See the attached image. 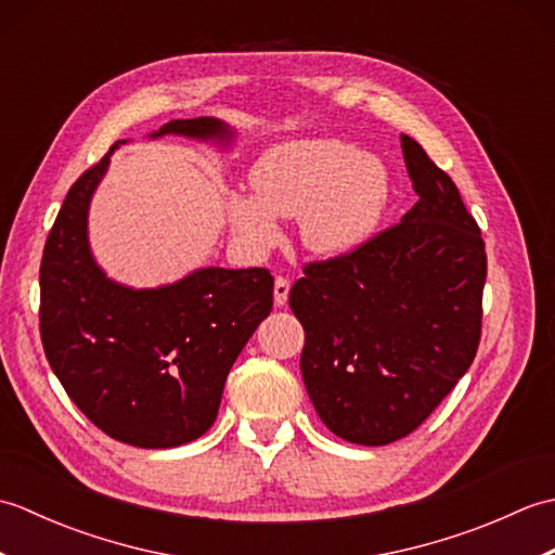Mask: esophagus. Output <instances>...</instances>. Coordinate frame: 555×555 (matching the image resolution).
I'll return each mask as SVG.
<instances>
[{"mask_svg":"<svg viewBox=\"0 0 555 555\" xmlns=\"http://www.w3.org/2000/svg\"><path fill=\"white\" fill-rule=\"evenodd\" d=\"M288 291H291V281L286 276H276V281H274V302H276V308H281V305H286Z\"/></svg>","mask_w":555,"mask_h":555,"instance_id":"obj_1","label":"esophagus"}]
</instances>
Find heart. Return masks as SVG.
I'll return each mask as SVG.
<instances>
[{
  "instance_id": "b5f03b06",
  "label": "heart",
  "mask_w": 555,
  "mask_h": 555,
  "mask_svg": "<svg viewBox=\"0 0 555 555\" xmlns=\"http://www.w3.org/2000/svg\"><path fill=\"white\" fill-rule=\"evenodd\" d=\"M254 195H229L231 229L255 250L279 238L276 217H300L310 250L340 255L374 231L388 197L384 164L332 138L271 147L250 173Z\"/></svg>"
}]
</instances>
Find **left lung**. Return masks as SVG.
Returning a JSON list of instances; mask_svg holds the SVG:
<instances>
[{"instance_id": "8db88e82", "label": "left lung", "mask_w": 555, "mask_h": 555, "mask_svg": "<svg viewBox=\"0 0 555 555\" xmlns=\"http://www.w3.org/2000/svg\"><path fill=\"white\" fill-rule=\"evenodd\" d=\"M400 147L417 203L352 250L305 264L288 296L317 415L360 446L415 431L481 338L485 238L451 176L410 135Z\"/></svg>"}]
</instances>
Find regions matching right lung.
<instances>
[{
    "label": "right lung",
    "instance_id": "1",
    "mask_svg": "<svg viewBox=\"0 0 555 555\" xmlns=\"http://www.w3.org/2000/svg\"><path fill=\"white\" fill-rule=\"evenodd\" d=\"M164 133L227 138L217 119ZM112 150L78 176L47 235L40 264V338L78 410L116 441L173 448L217 420L235 358L274 305L264 267L199 269L155 291L116 286L92 262L88 205Z\"/></svg>",
    "mask_w": 555,
    "mask_h": 555
}]
</instances>
